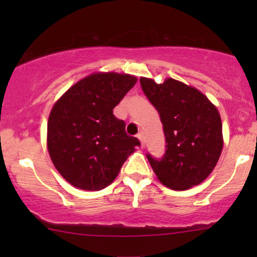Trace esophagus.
I'll return each instance as SVG.
<instances>
[{"label": "esophagus", "instance_id": "esophagus-1", "mask_svg": "<svg viewBox=\"0 0 257 257\" xmlns=\"http://www.w3.org/2000/svg\"><path fill=\"white\" fill-rule=\"evenodd\" d=\"M137 138H138L140 140V145H142V147H144V144H145V142H144V136L143 133H138V136H137Z\"/></svg>", "mask_w": 257, "mask_h": 257}]
</instances>
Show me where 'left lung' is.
<instances>
[{"label":"left lung","mask_w":257,"mask_h":257,"mask_svg":"<svg viewBox=\"0 0 257 257\" xmlns=\"http://www.w3.org/2000/svg\"><path fill=\"white\" fill-rule=\"evenodd\" d=\"M140 85L159 112L166 139L163 158L146 154L154 173L175 191L201 184L212 173L223 146L217 108L195 87L173 78L157 84L142 77Z\"/></svg>","instance_id":"left-lung-1"}]
</instances>
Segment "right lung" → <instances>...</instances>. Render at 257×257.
Returning a JSON list of instances; mask_svg holds the SVG:
<instances>
[{"label":"right lung","instance_id":"add662e5","mask_svg":"<svg viewBox=\"0 0 257 257\" xmlns=\"http://www.w3.org/2000/svg\"><path fill=\"white\" fill-rule=\"evenodd\" d=\"M135 76L98 72L70 87L52 107L48 150L66 181L85 191H99L117 178L128 154L140 146L115 118L114 106L135 86Z\"/></svg>","mask_w":257,"mask_h":257}]
</instances>
